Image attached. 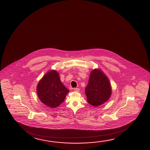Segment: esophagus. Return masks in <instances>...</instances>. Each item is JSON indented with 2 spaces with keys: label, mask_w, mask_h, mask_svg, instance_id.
<instances>
[{
  "label": "esophagus",
  "mask_w": 150,
  "mask_h": 150,
  "mask_svg": "<svg viewBox=\"0 0 150 150\" xmlns=\"http://www.w3.org/2000/svg\"><path fill=\"white\" fill-rule=\"evenodd\" d=\"M74 90L75 92H79L80 91V89L79 88H74Z\"/></svg>",
  "instance_id": "esophagus-1"
}]
</instances>
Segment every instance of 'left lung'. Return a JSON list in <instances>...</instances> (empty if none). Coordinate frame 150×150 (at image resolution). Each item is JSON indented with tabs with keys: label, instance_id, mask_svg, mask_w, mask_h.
I'll return each mask as SVG.
<instances>
[{
	"label": "left lung",
	"instance_id": "1",
	"mask_svg": "<svg viewBox=\"0 0 150 150\" xmlns=\"http://www.w3.org/2000/svg\"><path fill=\"white\" fill-rule=\"evenodd\" d=\"M85 93L88 103L93 106L101 105L109 100L112 87L109 79L100 69H94L91 72Z\"/></svg>",
	"mask_w": 150,
	"mask_h": 150
}]
</instances>
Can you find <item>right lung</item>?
<instances>
[{"label": "right lung", "mask_w": 150, "mask_h": 150, "mask_svg": "<svg viewBox=\"0 0 150 150\" xmlns=\"http://www.w3.org/2000/svg\"><path fill=\"white\" fill-rule=\"evenodd\" d=\"M36 90L41 102L52 108L59 106L69 92L60 81L59 74L55 70L47 72L40 79Z\"/></svg>", "instance_id": "add662e5"}]
</instances>
